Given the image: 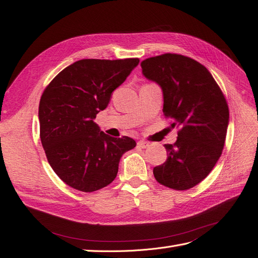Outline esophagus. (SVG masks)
Segmentation results:
<instances>
[{
  "mask_svg": "<svg viewBox=\"0 0 258 258\" xmlns=\"http://www.w3.org/2000/svg\"><path fill=\"white\" fill-rule=\"evenodd\" d=\"M138 146L140 148H146L150 146V142H146V141H139L138 142Z\"/></svg>",
  "mask_w": 258,
  "mask_h": 258,
  "instance_id": "1",
  "label": "esophagus"
}]
</instances>
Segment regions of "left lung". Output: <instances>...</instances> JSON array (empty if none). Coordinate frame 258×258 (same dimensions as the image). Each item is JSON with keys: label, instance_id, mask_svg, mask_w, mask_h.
Masks as SVG:
<instances>
[{"label": "left lung", "instance_id": "1", "mask_svg": "<svg viewBox=\"0 0 258 258\" xmlns=\"http://www.w3.org/2000/svg\"><path fill=\"white\" fill-rule=\"evenodd\" d=\"M146 79L160 85L163 114L178 128L174 144H165L167 160L153 170L159 184L175 190L192 188L220 159L229 121L223 91L208 69L177 53L141 62Z\"/></svg>", "mask_w": 258, "mask_h": 258}]
</instances>
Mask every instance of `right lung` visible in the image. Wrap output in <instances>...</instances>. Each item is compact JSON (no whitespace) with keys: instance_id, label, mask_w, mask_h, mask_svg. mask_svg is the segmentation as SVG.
Listing matches in <instances>:
<instances>
[{"instance_id":"1","label":"right lung","mask_w":258,"mask_h":258,"mask_svg":"<svg viewBox=\"0 0 258 258\" xmlns=\"http://www.w3.org/2000/svg\"><path fill=\"white\" fill-rule=\"evenodd\" d=\"M139 62L79 60L43 91L38 106L42 145L54 173L72 188L92 192L111 184L122 154L136 147L134 139L100 131L93 119Z\"/></svg>"}]
</instances>
